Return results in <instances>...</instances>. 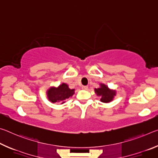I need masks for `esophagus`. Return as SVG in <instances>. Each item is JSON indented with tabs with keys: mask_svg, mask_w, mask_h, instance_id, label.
Masks as SVG:
<instances>
[{
	"mask_svg": "<svg viewBox=\"0 0 158 158\" xmlns=\"http://www.w3.org/2000/svg\"><path fill=\"white\" fill-rule=\"evenodd\" d=\"M82 89H84V90H87L88 89V86L87 85H82Z\"/></svg>",
	"mask_w": 158,
	"mask_h": 158,
	"instance_id": "1",
	"label": "esophagus"
}]
</instances>
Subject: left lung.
Wrapping results in <instances>:
<instances>
[{
  "mask_svg": "<svg viewBox=\"0 0 158 158\" xmlns=\"http://www.w3.org/2000/svg\"><path fill=\"white\" fill-rule=\"evenodd\" d=\"M94 90L97 95L101 97L100 101L104 103L110 102L116 95V90L110 89L105 84H100V87Z\"/></svg>",
  "mask_w": 158,
  "mask_h": 158,
  "instance_id": "1",
  "label": "left lung"
}]
</instances>
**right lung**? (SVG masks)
<instances>
[{
    "label": "right lung",
    "mask_w": 158,
    "mask_h": 158,
    "mask_svg": "<svg viewBox=\"0 0 158 158\" xmlns=\"http://www.w3.org/2000/svg\"><path fill=\"white\" fill-rule=\"evenodd\" d=\"M74 94V89H70L65 83H62L58 87L52 86L47 90V98L51 102L65 103L66 99L71 98Z\"/></svg>",
    "instance_id": "right-lung-1"
}]
</instances>
